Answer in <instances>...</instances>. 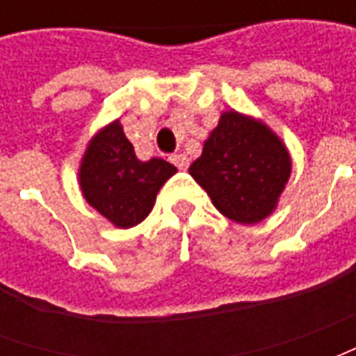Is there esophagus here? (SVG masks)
Returning a JSON list of instances; mask_svg holds the SVG:
<instances>
[{"label": "esophagus", "instance_id": "esophagus-1", "mask_svg": "<svg viewBox=\"0 0 356 356\" xmlns=\"http://www.w3.org/2000/svg\"><path fill=\"white\" fill-rule=\"evenodd\" d=\"M170 160L177 165L179 170H186V168H188V163H191L188 162V156L186 154H173Z\"/></svg>", "mask_w": 356, "mask_h": 356}]
</instances>
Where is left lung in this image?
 Segmentation results:
<instances>
[{"mask_svg":"<svg viewBox=\"0 0 356 356\" xmlns=\"http://www.w3.org/2000/svg\"><path fill=\"white\" fill-rule=\"evenodd\" d=\"M188 173L227 219L255 225L275 213L291 175L284 140L263 120L225 110Z\"/></svg>","mask_w":356,"mask_h":356,"instance_id":"left-lung-1","label":"left lung"}]
</instances>
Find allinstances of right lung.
Segmentation results:
<instances>
[{
	"instance_id": "add662e5",
	"label": "right lung",
	"mask_w": 356,
	"mask_h": 356,
	"mask_svg": "<svg viewBox=\"0 0 356 356\" xmlns=\"http://www.w3.org/2000/svg\"><path fill=\"white\" fill-rule=\"evenodd\" d=\"M177 173L162 158L139 160L120 118L89 139L78 168V185L89 206L116 229H131L154 208L163 183Z\"/></svg>"
}]
</instances>
